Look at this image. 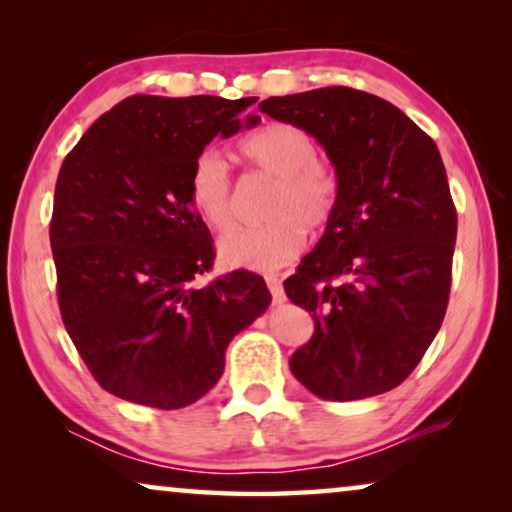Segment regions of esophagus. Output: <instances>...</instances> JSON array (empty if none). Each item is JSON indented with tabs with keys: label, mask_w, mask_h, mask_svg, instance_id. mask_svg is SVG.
Wrapping results in <instances>:
<instances>
[{
	"label": "esophagus",
	"mask_w": 512,
	"mask_h": 512,
	"mask_svg": "<svg viewBox=\"0 0 512 512\" xmlns=\"http://www.w3.org/2000/svg\"><path fill=\"white\" fill-rule=\"evenodd\" d=\"M265 284H268V289H270V293H272V303L282 305L284 300H286V293H284L282 282H279V279H277L275 275H270V277H265Z\"/></svg>",
	"instance_id": "1"
}]
</instances>
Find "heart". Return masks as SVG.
<instances>
[{
	"instance_id": "1",
	"label": "heart",
	"mask_w": 512,
	"mask_h": 512,
	"mask_svg": "<svg viewBox=\"0 0 512 512\" xmlns=\"http://www.w3.org/2000/svg\"><path fill=\"white\" fill-rule=\"evenodd\" d=\"M240 153L256 170L275 179L265 219L256 228H240L221 237L219 258L228 268L272 272L284 268L305 249L307 228L321 230L333 219L340 181L333 167L319 160L314 139L291 123L265 125L240 144ZM188 202L212 230L233 223V184L219 151H200L188 170Z\"/></svg>"
}]
</instances>
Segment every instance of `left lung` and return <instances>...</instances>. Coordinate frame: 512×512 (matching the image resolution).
Returning a JSON list of instances; mask_svg holds the SVG:
<instances>
[{"mask_svg":"<svg viewBox=\"0 0 512 512\" xmlns=\"http://www.w3.org/2000/svg\"><path fill=\"white\" fill-rule=\"evenodd\" d=\"M258 109L317 139L340 181L333 219L284 282L314 319L291 373L326 401L391 391L422 361L450 298L457 212L438 146L391 102L345 86Z\"/></svg>","mask_w":512,"mask_h":512,"instance_id":"obj_1","label":"left lung"}]
</instances>
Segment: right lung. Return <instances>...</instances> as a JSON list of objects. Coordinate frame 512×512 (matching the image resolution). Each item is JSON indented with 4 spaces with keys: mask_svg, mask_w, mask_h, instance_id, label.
<instances>
[{
    "mask_svg": "<svg viewBox=\"0 0 512 512\" xmlns=\"http://www.w3.org/2000/svg\"><path fill=\"white\" fill-rule=\"evenodd\" d=\"M256 97L132 95L90 125L55 184L51 249L69 338L102 389L160 410L219 382L226 349L270 305L263 277L207 286L214 247L188 170L216 135L258 125Z\"/></svg>",
    "mask_w": 512,
    "mask_h": 512,
    "instance_id": "right-lung-1",
    "label": "right lung"
}]
</instances>
